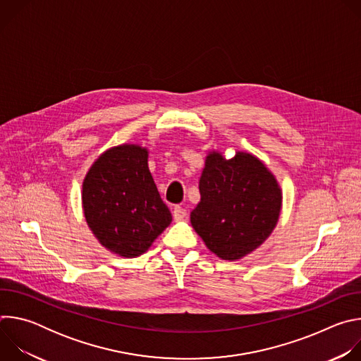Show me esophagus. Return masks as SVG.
<instances>
[{"instance_id": "34e87169", "label": "esophagus", "mask_w": 361, "mask_h": 361, "mask_svg": "<svg viewBox=\"0 0 361 361\" xmlns=\"http://www.w3.org/2000/svg\"><path fill=\"white\" fill-rule=\"evenodd\" d=\"M185 216H187V210H185V209L180 207V205H177V207H174V210H173V219H174V221H181V220L185 219Z\"/></svg>"}]
</instances>
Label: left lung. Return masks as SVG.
Returning <instances> with one entry per match:
<instances>
[{
    "label": "left lung",
    "instance_id": "1",
    "mask_svg": "<svg viewBox=\"0 0 361 361\" xmlns=\"http://www.w3.org/2000/svg\"><path fill=\"white\" fill-rule=\"evenodd\" d=\"M200 202L190 220L204 244L221 260H241L259 248L279 223L283 191L254 154L226 159L210 149L200 177Z\"/></svg>",
    "mask_w": 361,
    "mask_h": 361
}]
</instances>
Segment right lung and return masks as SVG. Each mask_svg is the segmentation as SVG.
Here are the masks:
<instances>
[{"label":"right lung","mask_w":361,"mask_h":361,"mask_svg":"<svg viewBox=\"0 0 361 361\" xmlns=\"http://www.w3.org/2000/svg\"><path fill=\"white\" fill-rule=\"evenodd\" d=\"M81 204L98 243L126 259L144 254L173 220L148 170V148L140 144L101 154L84 177Z\"/></svg>","instance_id":"obj_1"}]
</instances>
